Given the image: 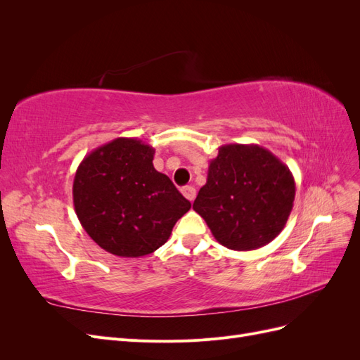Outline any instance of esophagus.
I'll list each match as a JSON object with an SVG mask.
<instances>
[{
	"mask_svg": "<svg viewBox=\"0 0 360 360\" xmlns=\"http://www.w3.org/2000/svg\"><path fill=\"white\" fill-rule=\"evenodd\" d=\"M181 193L184 195V198H188L192 202L195 200V197H197V189H195L193 186H184V188H181Z\"/></svg>",
	"mask_w": 360,
	"mask_h": 360,
	"instance_id": "esophagus-1",
	"label": "esophagus"
}]
</instances>
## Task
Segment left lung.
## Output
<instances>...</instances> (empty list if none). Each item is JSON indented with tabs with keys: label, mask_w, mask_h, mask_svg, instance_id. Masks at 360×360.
<instances>
[{
	"label": "left lung",
	"mask_w": 360,
	"mask_h": 360,
	"mask_svg": "<svg viewBox=\"0 0 360 360\" xmlns=\"http://www.w3.org/2000/svg\"><path fill=\"white\" fill-rule=\"evenodd\" d=\"M296 197L291 171L258 144H225L209 163L193 202L213 237L233 250H254L284 230Z\"/></svg>",
	"instance_id": "obj_1"
}]
</instances>
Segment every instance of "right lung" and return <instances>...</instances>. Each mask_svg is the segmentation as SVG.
<instances>
[{
	"instance_id": "1",
	"label": "right lung",
	"mask_w": 360,
	"mask_h": 360,
	"mask_svg": "<svg viewBox=\"0 0 360 360\" xmlns=\"http://www.w3.org/2000/svg\"><path fill=\"white\" fill-rule=\"evenodd\" d=\"M155 148L115 138L86 155L73 180L76 216L106 252L138 258L165 243L191 202L153 167Z\"/></svg>"
}]
</instances>
